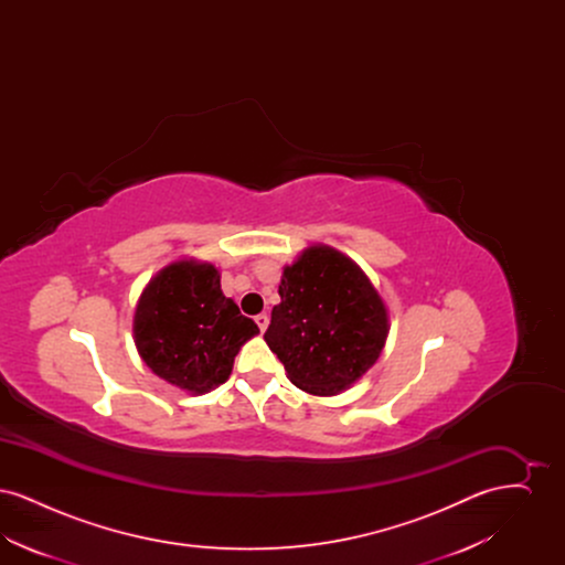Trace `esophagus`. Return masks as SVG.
<instances>
[{
  "mask_svg": "<svg viewBox=\"0 0 565 565\" xmlns=\"http://www.w3.org/2000/svg\"><path fill=\"white\" fill-rule=\"evenodd\" d=\"M254 320L258 323L260 332H265V330H267V326H269V316H267V313H258Z\"/></svg>",
  "mask_w": 565,
  "mask_h": 565,
  "instance_id": "esophagus-1",
  "label": "esophagus"
}]
</instances>
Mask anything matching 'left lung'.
Masks as SVG:
<instances>
[{
  "label": "left lung",
  "instance_id": "1",
  "mask_svg": "<svg viewBox=\"0 0 565 565\" xmlns=\"http://www.w3.org/2000/svg\"><path fill=\"white\" fill-rule=\"evenodd\" d=\"M279 296L265 341L296 387L332 396L375 364L387 337V311L350 258L326 245L305 249L284 269Z\"/></svg>",
  "mask_w": 565,
  "mask_h": 565
}]
</instances>
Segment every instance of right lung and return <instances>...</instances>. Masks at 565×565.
I'll return each instance as SVG.
<instances>
[{"label": "right lung", "instance_id": "1", "mask_svg": "<svg viewBox=\"0 0 565 565\" xmlns=\"http://www.w3.org/2000/svg\"><path fill=\"white\" fill-rule=\"evenodd\" d=\"M135 345L154 375L203 394L224 383L258 326L222 295L220 273L192 260L162 269L135 309Z\"/></svg>", "mask_w": 565, "mask_h": 565}]
</instances>
